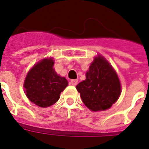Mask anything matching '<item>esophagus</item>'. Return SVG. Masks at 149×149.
Instances as JSON below:
<instances>
[{
    "mask_svg": "<svg viewBox=\"0 0 149 149\" xmlns=\"http://www.w3.org/2000/svg\"><path fill=\"white\" fill-rule=\"evenodd\" d=\"M70 83H71L72 85L76 86V85H77V84L78 80H71V81H70Z\"/></svg>",
    "mask_w": 149,
    "mask_h": 149,
    "instance_id": "1",
    "label": "esophagus"
}]
</instances>
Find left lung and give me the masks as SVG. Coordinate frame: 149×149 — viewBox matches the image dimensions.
Listing matches in <instances>:
<instances>
[{
  "label": "left lung",
  "instance_id": "left-lung-1",
  "mask_svg": "<svg viewBox=\"0 0 149 149\" xmlns=\"http://www.w3.org/2000/svg\"><path fill=\"white\" fill-rule=\"evenodd\" d=\"M76 88L84 105L91 111L107 110L121 94V84L116 72L100 55L91 64L85 80Z\"/></svg>",
  "mask_w": 149,
  "mask_h": 149
}]
</instances>
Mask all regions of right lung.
Masks as SVG:
<instances>
[{
    "label": "right lung",
    "mask_w": 149,
    "mask_h": 149,
    "mask_svg": "<svg viewBox=\"0 0 149 149\" xmlns=\"http://www.w3.org/2000/svg\"><path fill=\"white\" fill-rule=\"evenodd\" d=\"M53 58H45L30 69L24 80L25 93L31 102L40 107L58 102L68 81L55 72Z\"/></svg>",
    "instance_id": "obj_1"
}]
</instances>
